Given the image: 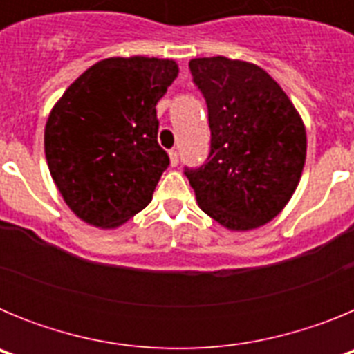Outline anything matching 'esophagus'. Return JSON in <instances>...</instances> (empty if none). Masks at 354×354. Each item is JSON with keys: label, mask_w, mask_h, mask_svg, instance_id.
I'll use <instances>...</instances> for the list:
<instances>
[{"label": "esophagus", "mask_w": 354, "mask_h": 354, "mask_svg": "<svg viewBox=\"0 0 354 354\" xmlns=\"http://www.w3.org/2000/svg\"><path fill=\"white\" fill-rule=\"evenodd\" d=\"M168 156H170L171 167H177V162H179V152H177V150H170V152H168Z\"/></svg>", "instance_id": "obj_1"}]
</instances>
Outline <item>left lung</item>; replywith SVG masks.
<instances>
[{"instance_id": "left-lung-1", "label": "left lung", "mask_w": 354, "mask_h": 354, "mask_svg": "<svg viewBox=\"0 0 354 354\" xmlns=\"http://www.w3.org/2000/svg\"><path fill=\"white\" fill-rule=\"evenodd\" d=\"M189 71L205 97L211 127L207 162L186 170L198 207L232 232L270 223L301 179L303 118L259 65L211 56L189 60Z\"/></svg>"}]
</instances>
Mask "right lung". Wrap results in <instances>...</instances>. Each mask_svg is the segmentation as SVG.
<instances>
[{
    "instance_id": "add662e5",
    "label": "right lung",
    "mask_w": 354,
    "mask_h": 354,
    "mask_svg": "<svg viewBox=\"0 0 354 354\" xmlns=\"http://www.w3.org/2000/svg\"><path fill=\"white\" fill-rule=\"evenodd\" d=\"M179 74L168 58L97 62L56 101L44 129L49 174L74 214L118 228L145 209L170 159L156 104Z\"/></svg>"
}]
</instances>
